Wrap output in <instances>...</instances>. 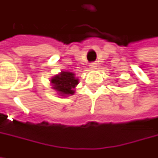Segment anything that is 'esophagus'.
Masks as SVG:
<instances>
[{
	"instance_id": "1",
	"label": "esophagus",
	"mask_w": 158,
	"mask_h": 158,
	"mask_svg": "<svg viewBox=\"0 0 158 158\" xmlns=\"http://www.w3.org/2000/svg\"><path fill=\"white\" fill-rule=\"evenodd\" d=\"M89 67H90V69L94 70V69L97 68V63H96V62H91V63L89 64Z\"/></svg>"
}]
</instances>
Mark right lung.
<instances>
[{
  "label": "right lung",
  "instance_id": "1",
  "mask_svg": "<svg viewBox=\"0 0 158 158\" xmlns=\"http://www.w3.org/2000/svg\"><path fill=\"white\" fill-rule=\"evenodd\" d=\"M51 83L53 84V88L62 96L73 95L74 93L73 88L78 84V79L74 77V73H73L62 72L60 74L53 77Z\"/></svg>",
  "mask_w": 158,
  "mask_h": 158
}]
</instances>
